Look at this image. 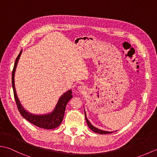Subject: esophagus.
Returning a JSON list of instances; mask_svg holds the SVG:
<instances>
[{
	"label": "esophagus",
	"mask_w": 157,
	"mask_h": 157,
	"mask_svg": "<svg viewBox=\"0 0 157 157\" xmlns=\"http://www.w3.org/2000/svg\"><path fill=\"white\" fill-rule=\"evenodd\" d=\"M78 90L79 92H83L85 91V87L84 86H78Z\"/></svg>",
	"instance_id": "34e87169"
}]
</instances>
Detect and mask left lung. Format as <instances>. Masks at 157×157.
Masks as SVG:
<instances>
[{
    "mask_svg": "<svg viewBox=\"0 0 157 157\" xmlns=\"http://www.w3.org/2000/svg\"><path fill=\"white\" fill-rule=\"evenodd\" d=\"M84 113H85V117H86V122H87V124L88 125V127L90 129H92L93 132H95V133H97V134H111L113 132H107V131H105V130H102V129H100L97 128H96L94 125H92V123L88 121V119L87 118V117H86V111L84 110ZM117 132V131H115Z\"/></svg>",
    "mask_w": 157,
    "mask_h": 157,
    "instance_id": "left-lung-1",
    "label": "left lung"
}]
</instances>
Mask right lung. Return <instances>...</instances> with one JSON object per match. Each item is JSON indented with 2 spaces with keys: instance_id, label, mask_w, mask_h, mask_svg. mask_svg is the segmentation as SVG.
<instances>
[{
  "instance_id": "1",
  "label": "right lung",
  "mask_w": 157,
  "mask_h": 157,
  "mask_svg": "<svg viewBox=\"0 0 157 157\" xmlns=\"http://www.w3.org/2000/svg\"><path fill=\"white\" fill-rule=\"evenodd\" d=\"M22 50L20 51L19 55L17 56V57L15 60L14 67H13V70L12 72V86L13 89V93H14L15 100L20 114L22 115L23 118L28 120L29 123H31L32 124H34V125L37 127H39V128H40L51 129L57 128L58 126L61 125V123L63 119L67 104V102L69 101V100L73 97V96L71 95V90H69L68 91H67L64 94L61 96V97L59 98L57 103H56L55 109H53V111L51 113H46V114L43 115H36L32 114V113L26 111V110L23 107L21 102L19 101V100L17 97V95L15 86V71Z\"/></svg>"
}]
</instances>
